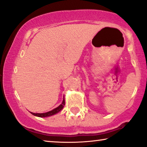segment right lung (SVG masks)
Masks as SVG:
<instances>
[{"label":"right lung","mask_w":147,"mask_h":147,"mask_svg":"<svg viewBox=\"0 0 147 147\" xmlns=\"http://www.w3.org/2000/svg\"><path fill=\"white\" fill-rule=\"evenodd\" d=\"M65 104V98H63V102H62V103H61V104H60L59 106L57 107V108L53 109L51 111H47V112H46V113H33V112H30V113H31L32 115H34L35 116H37V117H49V116H52V115H53L55 114H56V113H59L60 111L62 110L63 108H64Z\"/></svg>","instance_id":"right-lung-1"}]
</instances>
